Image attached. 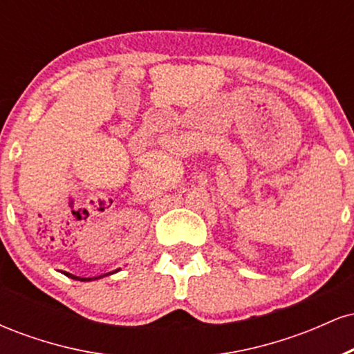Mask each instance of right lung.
I'll use <instances>...</instances> for the list:
<instances>
[{
  "label": "right lung",
  "mask_w": 354,
  "mask_h": 354,
  "mask_svg": "<svg viewBox=\"0 0 354 354\" xmlns=\"http://www.w3.org/2000/svg\"><path fill=\"white\" fill-rule=\"evenodd\" d=\"M66 276H70V278H73V279H80V281H89V279H98V278H80V276H73V274H70V273H64ZM101 278V276H100Z\"/></svg>",
  "instance_id": "add662e5"
}]
</instances>
